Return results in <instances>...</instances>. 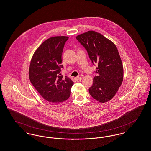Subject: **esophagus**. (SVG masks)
Instances as JSON below:
<instances>
[{"instance_id": "obj_1", "label": "esophagus", "mask_w": 151, "mask_h": 151, "mask_svg": "<svg viewBox=\"0 0 151 151\" xmlns=\"http://www.w3.org/2000/svg\"><path fill=\"white\" fill-rule=\"evenodd\" d=\"M75 80L77 82H79L82 80V78L81 77H76V78H75Z\"/></svg>"}]
</instances>
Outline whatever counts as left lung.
<instances>
[{"mask_svg": "<svg viewBox=\"0 0 151 151\" xmlns=\"http://www.w3.org/2000/svg\"><path fill=\"white\" fill-rule=\"evenodd\" d=\"M88 52L93 65H98L97 75L89 89L91 96L99 102L114 97L122 83L124 70L118 50L101 34L89 31L76 37Z\"/></svg>", "mask_w": 151, "mask_h": 151, "instance_id": "8db88e82", "label": "left lung"}]
</instances>
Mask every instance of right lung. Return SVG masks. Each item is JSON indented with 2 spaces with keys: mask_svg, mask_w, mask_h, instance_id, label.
Wrapping results in <instances>:
<instances>
[{
  "mask_svg": "<svg viewBox=\"0 0 151 151\" xmlns=\"http://www.w3.org/2000/svg\"><path fill=\"white\" fill-rule=\"evenodd\" d=\"M67 36L52 37L37 49L31 60L29 78L31 84L45 100L60 104L70 97L73 82L60 74L63 68L62 54Z\"/></svg>",
  "mask_w": 151,
  "mask_h": 151,
  "instance_id": "right-lung-1",
  "label": "right lung"
}]
</instances>
